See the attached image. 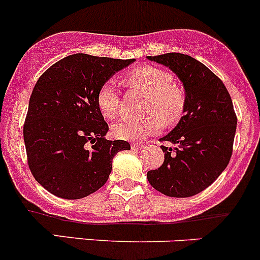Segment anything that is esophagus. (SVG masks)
Listing matches in <instances>:
<instances>
[{"mask_svg": "<svg viewBox=\"0 0 260 260\" xmlns=\"http://www.w3.org/2000/svg\"><path fill=\"white\" fill-rule=\"evenodd\" d=\"M143 147H145V145H142V143H132V145H131V148L135 149V151H140Z\"/></svg>", "mask_w": 260, "mask_h": 260, "instance_id": "1", "label": "esophagus"}]
</instances>
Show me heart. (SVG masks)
I'll list each match as a JSON object with an SVG mask.
<instances>
[{
  "mask_svg": "<svg viewBox=\"0 0 260 260\" xmlns=\"http://www.w3.org/2000/svg\"><path fill=\"white\" fill-rule=\"evenodd\" d=\"M125 83L148 94L145 118L123 119L115 123L112 132L119 140L141 141L159 132L164 122L177 123L186 108V94L174 84V78L166 70L156 67H138L125 74ZM119 90L114 81L107 80L96 93V106L102 115L114 119L119 114Z\"/></svg>",
  "mask_w": 260,
  "mask_h": 260,
  "instance_id": "b5f03b06",
  "label": "heart"
}]
</instances>
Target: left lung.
<instances>
[{
	"label": "left lung",
	"mask_w": 260,
	"mask_h": 260,
	"mask_svg": "<svg viewBox=\"0 0 260 260\" xmlns=\"http://www.w3.org/2000/svg\"><path fill=\"white\" fill-rule=\"evenodd\" d=\"M169 67L182 81L186 108L176 127L162 137L165 161L147 172L152 187L171 198L205 190L226 169L233 153L237 114L224 83L203 62L180 52L147 56Z\"/></svg>",
	"instance_id": "1"
}]
</instances>
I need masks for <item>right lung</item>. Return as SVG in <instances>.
<instances>
[{"mask_svg": "<svg viewBox=\"0 0 260 260\" xmlns=\"http://www.w3.org/2000/svg\"><path fill=\"white\" fill-rule=\"evenodd\" d=\"M133 61L74 54L39 78L23 141L31 174L52 195L75 200L95 192L108 180L117 152L131 149L127 141L104 138L109 128L96 106V93Z\"/></svg>", "mask_w": 260, "mask_h": 260, "instance_id": "right-lung-1", "label": "right lung"}]
</instances>
